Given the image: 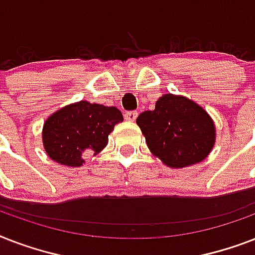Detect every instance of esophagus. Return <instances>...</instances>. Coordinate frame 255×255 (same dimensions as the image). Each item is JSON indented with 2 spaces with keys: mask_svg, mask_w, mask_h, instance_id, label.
I'll return each mask as SVG.
<instances>
[{
  "mask_svg": "<svg viewBox=\"0 0 255 255\" xmlns=\"http://www.w3.org/2000/svg\"><path fill=\"white\" fill-rule=\"evenodd\" d=\"M137 115H139V112L137 111H127L124 114V119L129 120V122H133V120L137 118Z\"/></svg>",
  "mask_w": 255,
  "mask_h": 255,
  "instance_id": "34e87169",
  "label": "esophagus"
}]
</instances>
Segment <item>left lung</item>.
I'll return each mask as SVG.
<instances>
[{
	"mask_svg": "<svg viewBox=\"0 0 255 255\" xmlns=\"http://www.w3.org/2000/svg\"><path fill=\"white\" fill-rule=\"evenodd\" d=\"M136 123L149 151L170 168L201 163L213 149L216 127L209 114L185 96L165 94Z\"/></svg>",
	"mask_w": 255,
	"mask_h": 255,
	"instance_id": "1",
	"label": "left lung"
}]
</instances>
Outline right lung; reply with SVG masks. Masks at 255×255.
Instances as JSON below:
<instances>
[{
    "label": "right lung",
    "instance_id": "1",
    "mask_svg": "<svg viewBox=\"0 0 255 255\" xmlns=\"http://www.w3.org/2000/svg\"><path fill=\"white\" fill-rule=\"evenodd\" d=\"M123 122L116 107L81 100L58 110L47 118L42 129L46 153L55 163L67 167H81L82 153H99L108 143V135L115 124Z\"/></svg>",
    "mask_w": 255,
    "mask_h": 255
}]
</instances>
